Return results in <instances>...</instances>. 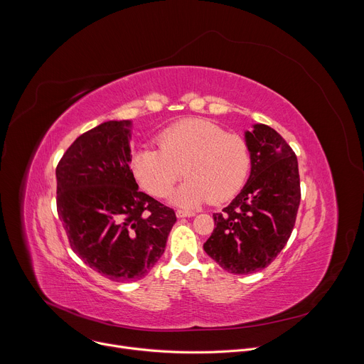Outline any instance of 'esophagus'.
Returning <instances> with one entry per match:
<instances>
[{
  "mask_svg": "<svg viewBox=\"0 0 364 364\" xmlns=\"http://www.w3.org/2000/svg\"><path fill=\"white\" fill-rule=\"evenodd\" d=\"M176 215H177V218H191V216H194L196 213H194V212L184 210V209H178V210L176 212Z\"/></svg>",
  "mask_w": 364,
  "mask_h": 364,
  "instance_id": "obj_1",
  "label": "esophagus"
}]
</instances>
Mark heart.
Instances as JSON below:
<instances>
[{
	"instance_id": "heart-1",
	"label": "heart",
	"mask_w": 364,
	"mask_h": 364,
	"mask_svg": "<svg viewBox=\"0 0 364 364\" xmlns=\"http://www.w3.org/2000/svg\"><path fill=\"white\" fill-rule=\"evenodd\" d=\"M159 146H142L132 155L131 168L138 183L152 196L166 197L184 174L174 193L180 205L205 200H230L243 186L250 168L249 145L237 134L205 119H187L164 129Z\"/></svg>"
}]
</instances>
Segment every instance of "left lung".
<instances>
[{
    "mask_svg": "<svg viewBox=\"0 0 364 364\" xmlns=\"http://www.w3.org/2000/svg\"><path fill=\"white\" fill-rule=\"evenodd\" d=\"M250 176L220 213L204 252L225 271L247 275L271 265L287 245L301 200L296 155L271 127L253 125L245 134Z\"/></svg>",
    "mask_w": 364,
    "mask_h": 364,
    "instance_id": "1",
    "label": "left lung"
}]
</instances>
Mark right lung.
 <instances>
[{
  "mask_svg": "<svg viewBox=\"0 0 364 364\" xmlns=\"http://www.w3.org/2000/svg\"><path fill=\"white\" fill-rule=\"evenodd\" d=\"M129 121H108L82 134L56 167L58 215L72 250L115 282L145 277L160 261L177 218L138 190Z\"/></svg>",
  "mask_w": 364,
  "mask_h": 364,
  "instance_id": "obj_1",
  "label": "right lung"
}]
</instances>
